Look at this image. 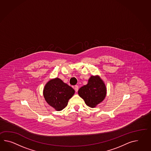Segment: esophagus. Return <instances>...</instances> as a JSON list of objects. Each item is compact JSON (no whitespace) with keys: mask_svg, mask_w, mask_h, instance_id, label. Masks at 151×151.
<instances>
[{"mask_svg":"<svg viewBox=\"0 0 151 151\" xmlns=\"http://www.w3.org/2000/svg\"><path fill=\"white\" fill-rule=\"evenodd\" d=\"M75 91L76 92L78 91V86L77 85H76V86H75Z\"/></svg>","mask_w":151,"mask_h":151,"instance_id":"esophagus-1","label":"esophagus"}]
</instances>
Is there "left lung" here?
<instances>
[{"label":"left lung","mask_w":151,"mask_h":151,"mask_svg":"<svg viewBox=\"0 0 151 151\" xmlns=\"http://www.w3.org/2000/svg\"><path fill=\"white\" fill-rule=\"evenodd\" d=\"M78 94L88 106L93 108L105 99L106 88L99 76H92L88 83L78 89Z\"/></svg>","instance_id":"1"}]
</instances>
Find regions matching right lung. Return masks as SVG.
<instances>
[{"instance_id": "right-lung-1", "label": "right lung", "mask_w": 151, "mask_h": 151, "mask_svg": "<svg viewBox=\"0 0 151 151\" xmlns=\"http://www.w3.org/2000/svg\"><path fill=\"white\" fill-rule=\"evenodd\" d=\"M74 93V89L59 78L48 81L45 85L43 92L46 102L57 111L64 109Z\"/></svg>"}]
</instances>
